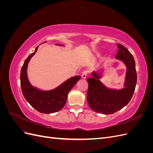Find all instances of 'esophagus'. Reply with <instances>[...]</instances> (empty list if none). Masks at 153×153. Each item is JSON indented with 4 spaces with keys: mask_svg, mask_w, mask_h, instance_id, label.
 Returning <instances> with one entry per match:
<instances>
[{
    "mask_svg": "<svg viewBox=\"0 0 153 153\" xmlns=\"http://www.w3.org/2000/svg\"><path fill=\"white\" fill-rule=\"evenodd\" d=\"M88 75V71L87 70H84V71L82 72V78H84V79H85V78H86L87 76Z\"/></svg>",
    "mask_w": 153,
    "mask_h": 153,
    "instance_id": "esophagus-1",
    "label": "esophagus"
}]
</instances>
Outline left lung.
<instances>
[{
	"instance_id": "1",
	"label": "left lung",
	"mask_w": 153,
	"mask_h": 153,
	"mask_svg": "<svg viewBox=\"0 0 153 153\" xmlns=\"http://www.w3.org/2000/svg\"><path fill=\"white\" fill-rule=\"evenodd\" d=\"M117 47L115 57L121 60L127 67L124 88L118 91L108 89L99 80L101 76L97 73H93V77L87 79L89 84L87 103L92 110L98 113L112 114L122 109L131 100L135 89L137 78L135 60L123 45L118 43Z\"/></svg>"
}]
</instances>
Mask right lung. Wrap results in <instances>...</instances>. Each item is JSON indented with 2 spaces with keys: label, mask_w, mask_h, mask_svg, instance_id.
I'll use <instances>...</instances> for the list:
<instances>
[{
  "label": "right lung",
  "mask_w": 153,
  "mask_h": 153,
  "mask_svg": "<svg viewBox=\"0 0 153 153\" xmlns=\"http://www.w3.org/2000/svg\"><path fill=\"white\" fill-rule=\"evenodd\" d=\"M35 52L27 57L22 66L20 73V85L25 100L39 112L43 114H52L61 110L65 105L69 92L80 79V76H73L64 82L56 89L49 91H40L32 87L28 80L27 75V68L31 57Z\"/></svg>",
  "instance_id": "1"
}]
</instances>
